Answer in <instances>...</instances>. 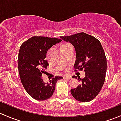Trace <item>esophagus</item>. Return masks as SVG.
I'll return each instance as SVG.
<instances>
[{"mask_svg":"<svg viewBox=\"0 0 121 121\" xmlns=\"http://www.w3.org/2000/svg\"><path fill=\"white\" fill-rule=\"evenodd\" d=\"M71 76H69V75H64L63 76V78L64 79H71Z\"/></svg>","mask_w":121,"mask_h":121,"instance_id":"1","label":"esophagus"}]
</instances>
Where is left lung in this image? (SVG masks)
<instances>
[{
  "instance_id": "1",
  "label": "left lung",
  "mask_w": 121,
  "mask_h": 121,
  "mask_svg": "<svg viewBox=\"0 0 121 121\" xmlns=\"http://www.w3.org/2000/svg\"><path fill=\"white\" fill-rule=\"evenodd\" d=\"M60 38L74 46L75 71L84 69L86 75L83 79L78 78L81 83L71 89V95L78 101L89 102L97 96L105 81L107 59L103 48L97 39L84 32ZM72 78L77 79L76 76Z\"/></svg>"
}]
</instances>
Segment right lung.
<instances>
[{"label":"right lung","mask_w":121,"mask_h":121,"mask_svg":"<svg viewBox=\"0 0 121 121\" xmlns=\"http://www.w3.org/2000/svg\"><path fill=\"white\" fill-rule=\"evenodd\" d=\"M61 39L44 36H33L20 47L18 58V67L21 83L30 96L37 100H44L52 96L57 81L62 77L53 78L44 83L42 73L48 66L46 60L48 50Z\"/></svg>","instance_id":"right-lung-1"}]
</instances>
